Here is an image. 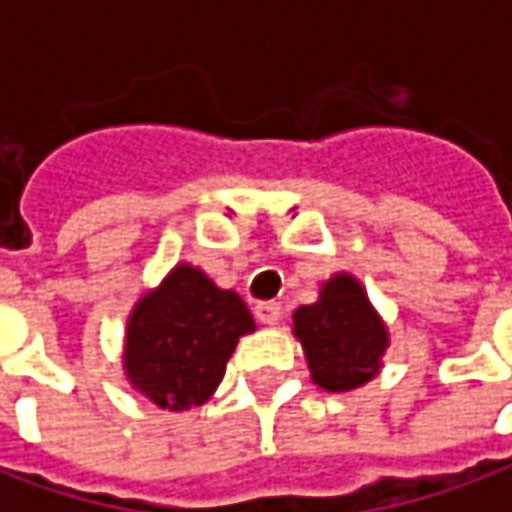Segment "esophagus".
<instances>
[{"mask_svg": "<svg viewBox=\"0 0 512 512\" xmlns=\"http://www.w3.org/2000/svg\"><path fill=\"white\" fill-rule=\"evenodd\" d=\"M255 315L260 323L274 326V323H279V318H282V307H279L277 301H260L255 307Z\"/></svg>", "mask_w": 512, "mask_h": 512, "instance_id": "1", "label": "esophagus"}]
</instances>
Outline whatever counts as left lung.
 <instances>
[{
	"label": "left lung",
	"instance_id": "left-lung-1",
	"mask_svg": "<svg viewBox=\"0 0 512 512\" xmlns=\"http://www.w3.org/2000/svg\"><path fill=\"white\" fill-rule=\"evenodd\" d=\"M293 334L304 348L312 381L326 392H351L373 381L389 348L381 315L351 274L326 279L318 301L293 312Z\"/></svg>",
	"mask_w": 512,
	"mask_h": 512
}]
</instances>
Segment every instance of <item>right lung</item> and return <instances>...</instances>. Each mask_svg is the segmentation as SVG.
Wrapping results in <instances>:
<instances>
[{"label": "right lung", "mask_w": 512, "mask_h": 512, "mask_svg": "<svg viewBox=\"0 0 512 512\" xmlns=\"http://www.w3.org/2000/svg\"><path fill=\"white\" fill-rule=\"evenodd\" d=\"M249 332H255V321L235 290L216 288L205 271L178 263L128 315V384L158 408L202 406L222 384L227 359Z\"/></svg>", "instance_id": "right-lung-1"}]
</instances>
